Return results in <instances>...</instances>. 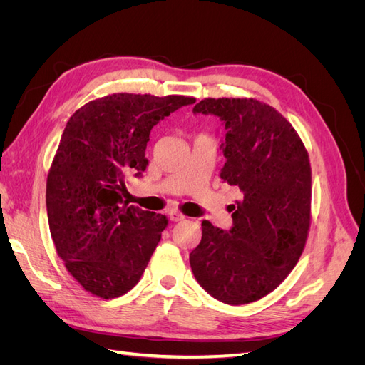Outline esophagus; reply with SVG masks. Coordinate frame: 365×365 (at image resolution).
I'll use <instances>...</instances> for the list:
<instances>
[{
    "label": "esophagus",
    "mask_w": 365,
    "mask_h": 365,
    "mask_svg": "<svg viewBox=\"0 0 365 365\" xmlns=\"http://www.w3.org/2000/svg\"><path fill=\"white\" fill-rule=\"evenodd\" d=\"M169 217H170V220H173V222H180V220H184V219H185V216L181 215L180 212H170V213H169Z\"/></svg>",
    "instance_id": "34e87169"
}]
</instances>
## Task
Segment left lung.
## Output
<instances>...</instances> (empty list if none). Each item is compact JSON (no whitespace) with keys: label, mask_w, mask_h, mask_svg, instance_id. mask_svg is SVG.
Returning <instances> with one entry per match:
<instances>
[{"label":"left lung","mask_w":365,"mask_h":365,"mask_svg":"<svg viewBox=\"0 0 365 365\" xmlns=\"http://www.w3.org/2000/svg\"><path fill=\"white\" fill-rule=\"evenodd\" d=\"M195 114L219 117L224 182L242 193L228 231L202 220L190 252L195 279L216 300L247 304L272 292L300 259L311 225V164L292 125L256 98H204Z\"/></svg>","instance_id":"1"}]
</instances>
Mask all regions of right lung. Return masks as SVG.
I'll use <instances>...</instances> for the list:
<instances>
[{
	"label": "right lung",
	"instance_id": "obj_1",
	"mask_svg": "<svg viewBox=\"0 0 365 365\" xmlns=\"http://www.w3.org/2000/svg\"><path fill=\"white\" fill-rule=\"evenodd\" d=\"M193 97L118 93L70 117L47 176V215L58 256L82 288L115 298L141 279L168 217L125 200L126 178L146 170L149 134Z\"/></svg>",
	"mask_w": 365,
	"mask_h": 365
}]
</instances>
